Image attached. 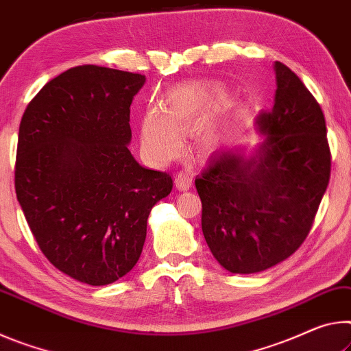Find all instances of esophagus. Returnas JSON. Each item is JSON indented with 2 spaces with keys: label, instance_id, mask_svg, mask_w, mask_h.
Listing matches in <instances>:
<instances>
[{
  "label": "esophagus",
  "instance_id": "esophagus-1",
  "mask_svg": "<svg viewBox=\"0 0 351 351\" xmlns=\"http://www.w3.org/2000/svg\"><path fill=\"white\" fill-rule=\"evenodd\" d=\"M193 185V174L191 171L182 169L179 174L176 176V186L182 189V191H186V189L191 188Z\"/></svg>",
  "mask_w": 351,
  "mask_h": 351
}]
</instances>
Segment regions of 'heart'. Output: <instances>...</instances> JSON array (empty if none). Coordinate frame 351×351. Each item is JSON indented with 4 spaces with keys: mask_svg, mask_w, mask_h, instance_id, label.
I'll use <instances>...</instances> for the list:
<instances>
[{
    "mask_svg": "<svg viewBox=\"0 0 351 351\" xmlns=\"http://www.w3.org/2000/svg\"><path fill=\"white\" fill-rule=\"evenodd\" d=\"M210 97L199 90H177L168 96L165 114L151 110L143 121L141 145L149 157L165 162L180 149V135L202 123ZM208 138H202V145Z\"/></svg>",
    "mask_w": 351,
    "mask_h": 351,
    "instance_id": "heart-1",
    "label": "heart"
}]
</instances>
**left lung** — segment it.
I'll return each instance as SVG.
<instances>
[{
    "mask_svg": "<svg viewBox=\"0 0 351 351\" xmlns=\"http://www.w3.org/2000/svg\"><path fill=\"white\" fill-rule=\"evenodd\" d=\"M272 110L256 125L266 136L244 160L213 154L196 179L202 232L211 254L233 274L261 272L303 244L330 182L331 152L324 112L305 84L275 62Z\"/></svg>",
    "mask_w": 351,
    "mask_h": 351,
    "instance_id": "1",
    "label": "left lung"
}]
</instances>
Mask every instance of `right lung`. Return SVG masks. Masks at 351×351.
Instances as JSON below:
<instances>
[{
  "label": "right lung",
  "mask_w": 351,
  "mask_h": 351,
  "mask_svg": "<svg viewBox=\"0 0 351 351\" xmlns=\"http://www.w3.org/2000/svg\"><path fill=\"white\" fill-rule=\"evenodd\" d=\"M146 77L80 65L49 80L23 113L15 193L40 250L91 286L132 271L168 172L143 168L128 145L130 104Z\"/></svg>",
  "instance_id": "add662e5"
}]
</instances>
